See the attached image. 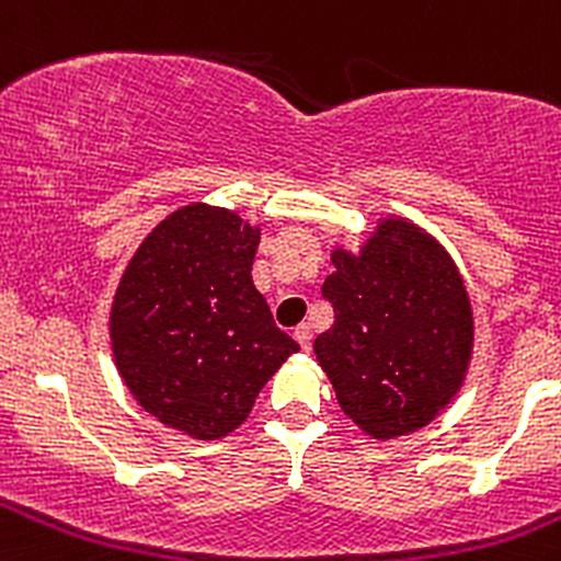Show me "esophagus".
I'll return each mask as SVG.
<instances>
[{
	"label": "esophagus",
	"mask_w": 561,
	"mask_h": 561,
	"mask_svg": "<svg viewBox=\"0 0 561 561\" xmlns=\"http://www.w3.org/2000/svg\"><path fill=\"white\" fill-rule=\"evenodd\" d=\"M293 336H296V342L304 347V351H309V347H312V329H309L307 323L298 325V329L293 331Z\"/></svg>",
	"instance_id": "obj_1"
}]
</instances>
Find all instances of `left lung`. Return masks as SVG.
<instances>
[{
  "mask_svg": "<svg viewBox=\"0 0 561 561\" xmlns=\"http://www.w3.org/2000/svg\"><path fill=\"white\" fill-rule=\"evenodd\" d=\"M331 263L334 325L314 353L340 408L380 442L425 427L458 394L474 345L453 257L411 221L386 219L362 252L336 249Z\"/></svg>",
  "mask_w": 561,
  "mask_h": 561,
  "instance_id": "obj_1",
  "label": "left lung"
}]
</instances>
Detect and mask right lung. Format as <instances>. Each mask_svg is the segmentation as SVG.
Masks as SVG:
<instances>
[{
  "mask_svg": "<svg viewBox=\"0 0 561 561\" xmlns=\"http://www.w3.org/2000/svg\"><path fill=\"white\" fill-rule=\"evenodd\" d=\"M260 230L186 205L130 257L114 293L112 351L136 402L167 427L214 442L236 431L298 342L252 282Z\"/></svg>",
  "mask_w": 561,
  "mask_h": 561,
  "instance_id": "1",
  "label": "right lung"
}]
</instances>
